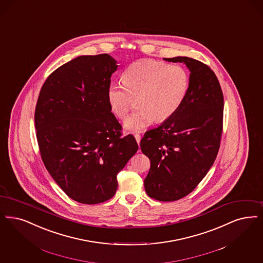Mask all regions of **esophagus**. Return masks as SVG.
<instances>
[{
    "label": "esophagus",
    "mask_w": 263,
    "mask_h": 263,
    "mask_svg": "<svg viewBox=\"0 0 263 263\" xmlns=\"http://www.w3.org/2000/svg\"><path fill=\"white\" fill-rule=\"evenodd\" d=\"M134 136H135L137 143H138V145H139V147H140V142H141V135H139V134H135Z\"/></svg>",
    "instance_id": "obj_1"
}]
</instances>
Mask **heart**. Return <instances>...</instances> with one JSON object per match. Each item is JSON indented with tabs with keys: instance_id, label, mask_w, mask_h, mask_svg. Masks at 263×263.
<instances>
[{
	"instance_id": "b5f03b06",
	"label": "heart",
	"mask_w": 263,
	"mask_h": 263,
	"mask_svg": "<svg viewBox=\"0 0 263 263\" xmlns=\"http://www.w3.org/2000/svg\"><path fill=\"white\" fill-rule=\"evenodd\" d=\"M122 84L112 83L106 92L112 114L124 119L134 105L136 111L129 116L123 127L139 132L154 121L164 122L179 110L189 91V74L178 64H167L155 60H141L131 63L122 75Z\"/></svg>"
}]
</instances>
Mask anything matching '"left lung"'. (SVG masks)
Returning <instances> with one entry per match:
<instances>
[{
	"label": "left lung",
	"instance_id": "1",
	"mask_svg": "<svg viewBox=\"0 0 263 263\" xmlns=\"http://www.w3.org/2000/svg\"><path fill=\"white\" fill-rule=\"evenodd\" d=\"M189 68V91L178 111L148 130L140 147L151 160L144 181L147 196L180 200L195 189L212 166L220 147L224 99L219 81L206 64L188 57L164 59Z\"/></svg>",
	"mask_w": 263,
	"mask_h": 263
}]
</instances>
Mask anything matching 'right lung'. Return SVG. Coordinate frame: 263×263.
<instances>
[{
	"mask_svg": "<svg viewBox=\"0 0 263 263\" xmlns=\"http://www.w3.org/2000/svg\"><path fill=\"white\" fill-rule=\"evenodd\" d=\"M116 61L107 53L80 55L47 78L35 109L43 162L72 200L96 204L116 194V175L137 151L133 135L111 112L106 92Z\"/></svg>",
	"mask_w": 263,
	"mask_h": 263,
	"instance_id": "1",
	"label": "right lung"
}]
</instances>
